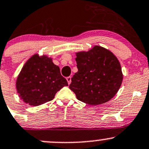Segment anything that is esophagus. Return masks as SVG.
Here are the masks:
<instances>
[{"mask_svg":"<svg viewBox=\"0 0 149 149\" xmlns=\"http://www.w3.org/2000/svg\"><path fill=\"white\" fill-rule=\"evenodd\" d=\"M66 80H67V81H68V84H70V83H71V76H68V77H67Z\"/></svg>","mask_w":149,"mask_h":149,"instance_id":"esophagus-1","label":"esophagus"}]
</instances>
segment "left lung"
Instances as JSON below:
<instances>
[{
  "label": "left lung",
  "mask_w": 149,
  "mask_h": 149,
  "mask_svg": "<svg viewBox=\"0 0 149 149\" xmlns=\"http://www.w3.org/2000/svg\"><path fill=\"white\" fill-rule=\"evenodd\" d=\"M76 56L78 72L71 78L69 88L78 100L97 105L112 99L123 79L117 57L100 46L88 52H78Z\"/></svg>",
  "instance_id": "left-lung-1"
}]
</instances>
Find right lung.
Returning a JSON list of instances; mask_svg holds the SVG:
<instances>
[{"label":"right lung","mask_w":149,"mask_h":149,"mask_svg":"<svg viewBox=\"0 0 149 149\" xmlns=\"http://www.w3.org/2000/svg\"><path fill=\"white\" fill-rule=\"evenodd\" d=\"M68 82L59 67L46 56L33 55L22 67L16 81L21 99L32 106H38L54 98L56 93Z\"/></svg>","instance_id":"1"}]
</instances>
